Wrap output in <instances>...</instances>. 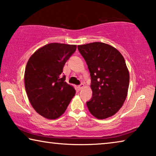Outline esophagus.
<instances>
[{"label":"esophagus","mask_w":156,"mask_h":156,"mask_svg":"<svg viewBox=\"0 0 156 156\" xmlns=\"http://www.w3.org/2000/svg\"><path fill=\"white\" fill-rule=\"evenodd\" d=\"M83 87H84V84H81V85H79L78 87V90H82Z\"/></svg>","instance_id":"34e87169"}]
</instances>
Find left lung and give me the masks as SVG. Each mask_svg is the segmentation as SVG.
Masks as SVG:
<instances>
[{
  "mask_svg": "<svg viewBox=\"0 0 156 156\" xmlns=\"http://www.w3.org/2000/svg\"><path fill=\"white\" fill-rule=\"evenodd\" d=\"M78 49L91 76L92 98L87 108L97 119L111 117L122 107L128 92L129 73L124 57L114 47L100 42Z\"/></svg>",
  "mask_w": 156,
  "mask_h": 156,
  "instance_id": "obj_1",
  "label": "left lung"
}]
</instances>
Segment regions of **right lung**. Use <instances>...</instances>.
<instances>
[{
    "mask_svg": "<svg viewBox=\"0 0 156 156\" xmlns=\"http://www.w3.org/2000/svg\"><path fill=\"white\" fill-rule=\"evenodd\" d=\"M76 45L49 43L28 60L24 72L27 97L34 110L48 119H57L66 110L76 90L62 76L65 63L76 50Z\"/></svg>",
    "mask_w": 156,
    "mask_h": 156,
    "instance_id": "obj_1",
    "label": "right lung"
}]
</instances>
